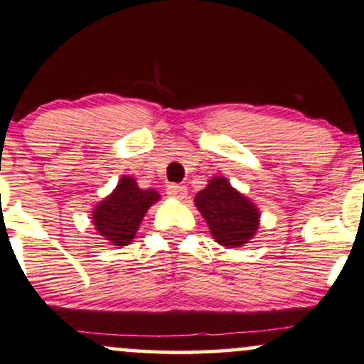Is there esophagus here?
I'll use <instances>...</instances> for the list:
<instances>
[{
    "label": "esophagus",
    "instance_id": "obj_1",
    "mask_svg": "<svg viewBox=\"0 0 364 364\" xmlns=\"http://www.w3.org/2000/svg\"><path fill=\"white\" fill-rule=\"evenodd\" d=\"M168 195L174 200H185L186 198V188L178 186V185H169L168 186Z\"/></svg>",
    "mask_w": 364,
    "mask_h": 364
}]
</instances>
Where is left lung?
<instances>
[{
	"label": "left lung",
	"instance_id": "left-lung-1",
	"mask_svg": "<svg viewBox=\"0 0 364 364\" xmlns=\"http://www.w3.org/2000/svg\"><path fill=\"white\" fill-rule=\"evenodd\" d=\"M195 207L207 222L215 242L224 247H242L257 234L259 208L230 185L225 176H213L195 196Z\"/></svg>",
	"mask_w": 364,
	"mask_h": 364
}]
</instances>
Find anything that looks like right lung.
Here are the masks:
<instances>
[{"mask_svg": "<svg viewBox=\"0 0 364 364\" xmlns=\"http://www.w3.org/2000/svg\"><path fill=\"white\" fill-rule=\"evenodd\" d=\"M161 200L154 188L142 190L137 179L124 174L110 195L95 205L91 222L112 246H127L135 239L147 210Z\"/></svg>", "mask_w": 364, "mask_h": 364, "instance_id": "1", "label": "right lung"}]
</instances>
